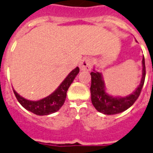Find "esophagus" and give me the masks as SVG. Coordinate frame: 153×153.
I'll return each instance as SVG.
<instances>
[{
	"mask_svg": "<svg viewBox=\"0 0 153 153\" xmlns=\"http://www.w3.org/2000/svg\"><path fill=\"white\" fill-rule=\"evenodd\" d=\"M92 60L89 57H84L81 61L80 64V69L81 71H89L91 69V65H92Z\"/></svg>",
	"mask_w": 153,
	"mask_h": 153,
	"instance_id": "obj_1",
	"label": "esophagus"
}]
</instances>
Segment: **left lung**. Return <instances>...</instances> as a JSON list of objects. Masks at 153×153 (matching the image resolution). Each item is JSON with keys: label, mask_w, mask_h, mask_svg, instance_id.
I'll return each mask as SVG.
<instances>
[{"label": "left lung", "mask_w": 153, "mask_h": 153, "mask_svg": "<svg viewBox=\"0 0 153 153\" xmlns=\"http://www.w3.org/2000/svg\"><path fill=\"white\" fill-rule=\"evenodd\" d=\"M142 76L140 84L134 92L124 97L112 96L107 93L102 73L96 72V70L91 72V84L90 91L91 102L95 108L100 113L111 115L122 113L131 107L140 96V91L145 83V65L144 57L142 59Z\"/></svg>", "instance_id": "obj_1"}]
</instances>
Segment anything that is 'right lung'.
<instances>
[{"instance_id": "add662e5", "label": "right lung", "mask_w": 153, "mask_h": 153, "mask_svg": "<svg viewBox=\"0 0 153 153\" xmlns=\"http://www.w3.org/2000/svg\"><path fill=\"white\" fill-rule=\"evenodd\" d=\"M79 72L80 69L78 67L71 71L69 75L67 76L66 78L62 81V84L53 93L38 101H32L24 99V97L19 96L14 89L13 91L17 100L25 109L37 115H48L57 112L63 106L65 100L66 99L67 91Z\"/></svg>"}]
</instances>
